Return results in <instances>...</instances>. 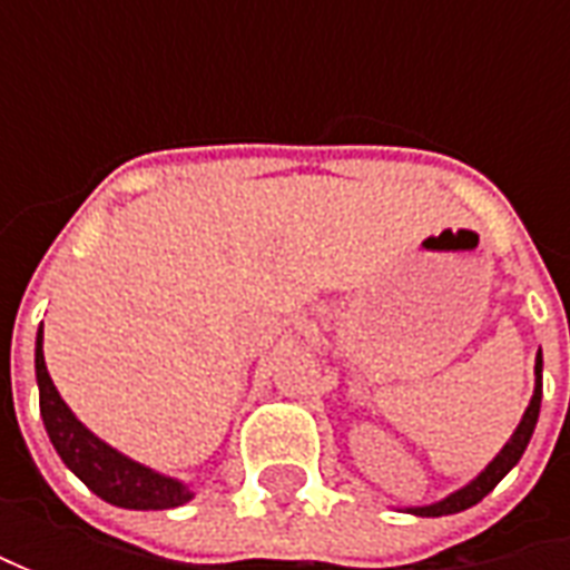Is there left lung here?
<instances>
[{"label":"left lung","mask_w":570,"mask_h":570,"mask_svg":"<svg viewBox=\"0 0 570 570\" xmlns=\"http://www.w3.org/2000/svg\"><path fill=\"white\" fill-rule=\"evenodd\" d=\"M539 403H542V352L537 355V390H533V400L527 405V412H523V419H520V425H517L514 438L504 444V450L494 456L492 463H489V470L482 472L475 482H470L466 489H460V492H453L444 501H438V504H428V508H415L412 514L419 517H444V514H456V511H466L472 504H479L485 494L492 492L494 485L508 475V472L514 470L517 460L523 456V450L530 444V438H533V428H537L539 419Z\"/></svg>","instance_id":"left-lung-1"}]
</instances>
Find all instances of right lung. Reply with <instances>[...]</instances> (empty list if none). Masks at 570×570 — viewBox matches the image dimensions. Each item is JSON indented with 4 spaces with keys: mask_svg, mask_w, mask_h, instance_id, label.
Segmentation results:
<instances>
[{
    "mask_svg": "<svg viewBox=\"0 0 570 570\" xmlns=\"http://www.w3.org/2000/svg\"><path fill=\"white\" fill-rule=\"evenodd\" d=\"M33 367H37V386H40L43 428L53 441L56 453L62 456V463L76 472L91 492L117 508H129V511H167V508L187 504L193 498L187 485L145 470L129 456L107 448L78 422L72 409L62 403V396L56 393L53 381L47 374V364H43V326L37 333Z\"/></svg>",
    "mask_w": 570,
    "mask_h": 570,
    "instance_id": "1",
    "label": "right lung"
}]
</instances>
